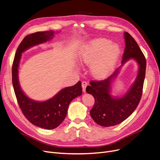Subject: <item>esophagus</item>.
I'll return each instance as SVG.
<instances>
[{
  "label": "esophagus",
  "instance_id": "obj_1",
  "mask_svg": "<svg viewBox=\"0 0 160 160\" xmlns=\"http://www.w3.org/2000/svg\"><path fill=\"white\" fill-rule=\"evenodd\" d=\"M88 86V83L85 81H83L82 82V89H83V91L85 92L86 91V88Z\"/></svg>",
  "mask_w": 160,
  "mask_h": 160
}]
</instances>
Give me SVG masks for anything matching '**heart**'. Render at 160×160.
I'll return each instance as SVG.
<instances>
[{"label":"heart","mask_w":160,"mask_h":160,"mask_svg":"<svg viewBox=\"0 0 160 160\" xmlns=\"http://www.w3.org/2000/svg\"><path fill=\"white\" fill-rule=\"evenodd\" d=\"M121 54V48L105 38L91 41L82 48L80 61L91 65V72L95 78L103 79L113 72Z\"/></svg>","instance_id":"1"}]
</instances>
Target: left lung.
Wrapping results in <instances>:
<instances>
[{
	"mask_svg": "<svg viewBox=\"0 0 160 160\" xmlns=\"http://www.w3.org/2000/svg\"><path fill=\"white\" fill-rule=\"evenodd\" d=\"M125 49L122 65L134 58L139 66L138 77L128 93L122 98L110 95L111 83L119 73V67L108 78L101 81H91L86 92L93 96L95 104L90 111L92 119L102 127H112L127 119L138 107L142 93L145 78L146 60L137 42L128 32H124Z\"/></svg>",
	"mask_w": 160,
	"mask_h": 160,
	"instance_id": "left-lung-1",
	"label": "left lung"
}]
</instances>
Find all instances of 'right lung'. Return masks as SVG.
Listing matches in <instances>:
<instances>
[{"instance_id":"1","label":"right lung","mask_w":160,"mask_h":160,"mask_svg":"<svg viewBox=\"0 0 160 160\" xmlns=\"http://www.w3.org/2000/svg\"><path fill=\"white\" fill-rule=\"evenodd\" d=\"M52 30L38 32L25 37L19 45L12 65V83L15 94L25 117L33 125L41 128H56L65 119L72 100L82 94L80 81L73 86L62 89L52 98L43 102H38L28 98L22 91L18 78V68L21 54L29 48L51 39Z\"/></svg>"}]
</instances>
